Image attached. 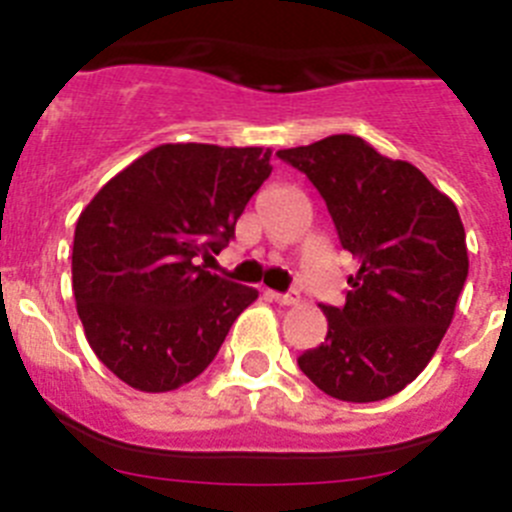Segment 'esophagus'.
<instances>
[{"label": "esophagus", "mask_w": 512, "mask_h": 512, "mask_svg": "<svg viewBox=\"0 0 512 512\" xmlns=\"http://www.w3.org/2000/svg\"><path fill=\"white\" fill-rule=\"evenodd\" d=\"M269 297L274 302H279V305H297L300 302V295L297 292H287V295H282V292H269Z\"/></svg>", "instance_id": "1"}]
</instances>
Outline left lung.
I'll return each instance as SVG.
<instances>
[{
    "mask_svg": "<svg viewBox=\"0 0 512 512\" xmlns=\"http://www.w3.org/2000/svg\"><path fill=\"white\" fill-rule=\"evenodd\" d=\"M318 189L359 264L346 305H323L328 336L297 359L325 395L377 402L413 382L454 320L469 274L459 210L420 169L359 135L277 151Z\"/></svg>",
    "mask_w": 512,
    "mask_h": 512,
    "instance_id": "left-lung-1",
    "label": "left lung"
}]
</instances>
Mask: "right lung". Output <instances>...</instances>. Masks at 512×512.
I'll use <instances>...</instances> for the list:
<instances>
[{
	"mask_svg": "<svg viewBox=\"0 0 512 512\" xmlns=\"http://www.w3.org/2000/svg\"><path fill=\"white\" fill-rule=\"evenodd\" d=\"M271 148L164 143L104 184L76 220V312L97 359L140 392L205 372L259 292L210 274L271 174Z\"/></svg>",
	"mask_w": 512,
	"mask_h": 512,
	"instance_id": "1",
	"label": "right lung"
}]
</instances>
